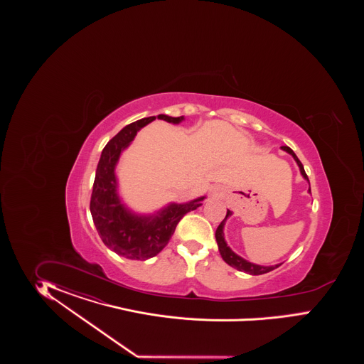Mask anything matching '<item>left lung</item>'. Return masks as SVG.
Segmentation results:
<instances>
[{"label":"left lung","mask_w":364,"mask_h":364,"mask_svg":"<svg viewBox=\"0 0 364 364\" xmlns=\"http://www.w3.org/2000/svg\"><path fill=\"white\" fill-rule=\"evenodd\" d=\"M282 149H284L286 152L294 156L295 161L298 163L299 168H300L301 175H303V177H304L306 180H309V176H307V173H306V171H304V166L301 164V161L299 160L298 156L295 154V152H294L289 146H282ZM230 215H231V210H227V216H225V219H224V220L221 221L220 225H219V227H218V230H216V235H215V236H216V242H218V245H219V251H220L223 260H224L227 264H230L231 267H233V268H236V269H239V271H242V272H247V274H251V275H263V274L271 272V271H274L275 268H277L280 264L272 265V267H263V265L252 264V263H250V262L244 260L242 257L237 256V255L235 254V252L232 251L231 248L227 245L225 240H224V233H223L224 221L227 220V218H228Z\"/></svg>","instance_id":"1"}]
</instances>
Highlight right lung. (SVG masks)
Instances as JSON below:
<instances>
[{"instance_id":"right-lung-1","label":"right lung","mask_w":364,"mask_h":364,"mask_svg":"<svg viewBox=\"0 0 364 364\" xmlns=\"http://www.w3.org/2000/svg\"><path fill=\"white\" fill-rule=\"evenodd\" d=\"M154 119L156 116H151L127 125L105 145L90 196L89 208L101 240L112 251L131 260H146L160 254L172 237L178 221L186 213L200 207V201L204 198H196L187 204H171L156 216L133 215L120 203L116 193V163L122 149L129 145L137 131ZM157 119L178 124L183 116L159 114Z\"/></svg>"}]
</instances>
